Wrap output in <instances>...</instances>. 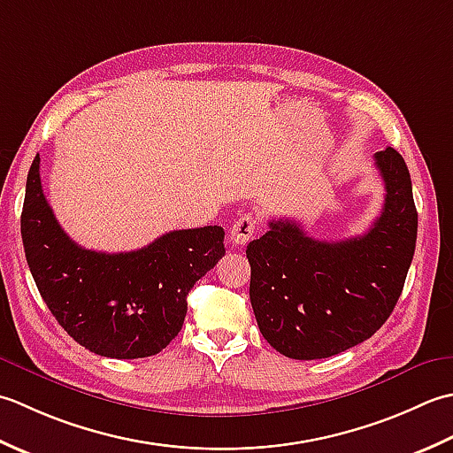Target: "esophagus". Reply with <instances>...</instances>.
<instances>
[{"mask_svg": "<svg viewBox=\"0 0 453 453\" xmlns=\"http://www.w3.org/2000/svg\"><path fill=\"white\" fill-rule=\"evenodd\" d=\"M257 225H260V217L254 215V213H246L242 217H238L234 220L233 228H230V240H233L234 244L244 246L246 242H250Z\"/></svg>", "mask_w": 453, "mask_h": 453, "instance_id": "esophagus-1", "label": "esophagus"}]
</instances>
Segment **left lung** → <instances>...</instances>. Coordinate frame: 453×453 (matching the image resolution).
Listing matches in <instances>:
<instances>
[{"mask_svg":"<svg viewBox=\"0 0 453 453\" xmlns=\"http://www.w3.org/2000/svg\"><path fill=\"white\" fill-rule=\"evenodd\" d=\"M375 165L387 193L365 234L325 242L280 219L246 248L257 326L283 356L320 359L357 346L385 325L401 297L418 213L403 156L387 146Z\"/></svg>","mask_w":453,"mask_h":453,"instance_id":"left-lung-1","label":"left lung"}]
</instances>
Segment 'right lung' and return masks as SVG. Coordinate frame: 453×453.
<instances>
[{"mask_svg":"<svg viewBox=\"0 0 453 453\" xmlns=\"http://www.w3.org/2000/svg\"><path fill=\"white\" fill-rule=\"evenodd\" d=\"M41 158L27 175L25 257L46 307L80 346L105 357L162 352L181 330L188 293L225 256L223 226L172 230L133 252H96L64 233L46 201Z\"/></svg>","mask_w":453,"mask_h":453,"instance_id":"right-lung-1","label":"right lung"}]
</instances>
